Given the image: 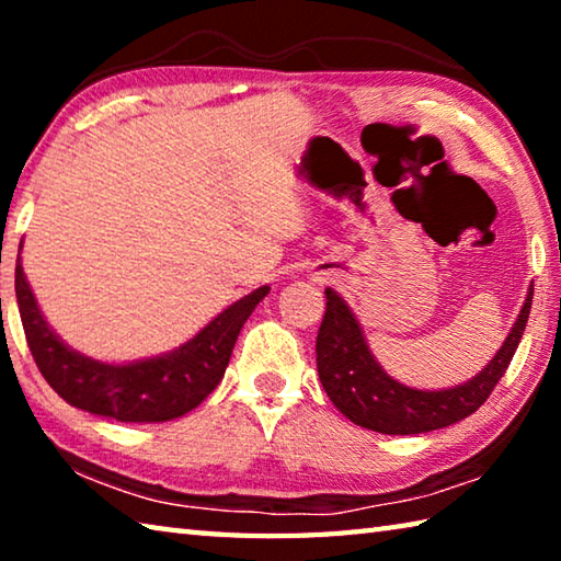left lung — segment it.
Returning <instances> with one entry per match:
<instances>
[{"label":"left lung","mask_w":561,"mask_h":561,"mask_svg":"<svg viewBox=\"0 0 561 561\" xmlns=\"http://www.w3.org/2000/svg\"><path fill=\"white\" fill-rule=\"evenodd\" d=\"M529 309L531 287L505 344L478 376L450 388L423 391L386 374L368 346L354 311L336 289L327 287V314L317 336L319 381L331 403L360 428L383 435H415L448 428L478 411L505 376L525 334Z\"/></svg>","instance_id":"obj_1"}]
</instances>
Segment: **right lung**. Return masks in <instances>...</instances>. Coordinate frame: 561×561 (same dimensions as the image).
I'll list each match as a JSON object with an SVG mask.
<instances>
[{
	"label": "right lung",
	"mask_w": 561,
	"mask_h": 561,
	"mask_svg": "<svg viewBox=\"0 0 561 561\" xmlns=\"http://www.w3.org/2000/svg\"><path fill=\"white\" fill-rule=\"evenodd\" d=\"M14 289L26 344L46 383L69 405L121 423H165L201 405L222 381L244 321L270 294L267 284L244 294L173 351L108 364L71 348L49 327L22 260Z\"/></svg>",
	"instance_id": "add662e5"
}]
</instances>
